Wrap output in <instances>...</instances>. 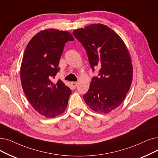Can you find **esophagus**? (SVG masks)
<instances>
[{
	"instance_id": "34e87169",
	"label": "esophagus",
	"mask_w": 158,
	"mask_h": 158,
	"mask_svg": "<svg viewBox=\"0 0 158 158\" xmlns=\"http://www.w3.org/2000/svg\"><path fill=\"white\" fill-rule=\"evenodd\" d=\"M71 84H72V86L73 88H76L77 86V82H72Z\"/></svg>"
}]
</instances>
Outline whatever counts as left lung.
<instances>
[{
	"instance_id": "left-lung-1",
	"label": "left lung",
	"mask_w": 158,
	"mask_h": 158,
	"mask_svg": "<svg viewBox=\"0 0 158 158\" xmlns=\"http://www.w3.org/2000/svg\"><path fill=\"white\" fill-rule=\"evenodd\" d=\"M85 48L92 70L99 68L83 95L92 110L108 114L124 100L132 84L133 67L125 43L106 25L93 24L73 31Z\"/></svg>"
}]
</instances>
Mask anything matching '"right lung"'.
Wrapping results in <instances>:
<instances>
[{"instance_id": "obj_1", "label": "right lung", "mask_w": 158, "mask_h": 158, "mask_svg": "<svg viewBox=\"0 0 158 158\" xmlns=\"http://www.w3.org/2000/svg\"><path fill=\"white\" fill-rule=\"evenodd\" d=\"M72 40L67 31L47 29L33 36L25 49L20 66L23 91L33 108L46 118L62 114L72 94L62 81L52 79L59 70L64 44Z\"/></svg>"}]
</instances>
